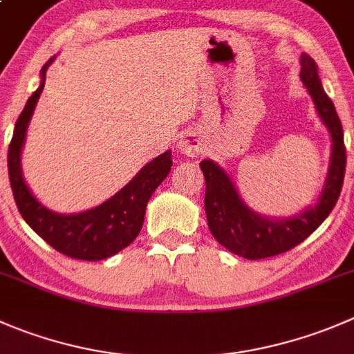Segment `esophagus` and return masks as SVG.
<instances>
[{
	"label": "esophagus",
	"instance_id": "obj_1",
	"mask_svg": "<svg viewBox=\"0 0 354 354\" xmlns=\"http://www.w3.org/2000/svg\"><path fill=\"white\" fill-rule=\"evenodd\" d=\"M202 140L198 138L197 133L187 131L180 136V142H178V150H180L183 156L187 157H195L201 152Z\"/></svg>",
	"mask_w": 354,
	"mask_h": 354
}]
</instances>
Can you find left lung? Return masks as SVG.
<instances>
[{"instance_id": "obj_1", "label": "left lung", "mask_w": 354, "mask_h": 354, "mask_svg": "<svg viewBox=\"0 0 354 354\" xmlns=\"http://www.w3.org/2000/svg\"><path fill=\"white\" fill-rule=\"evenodd\" d=\"M301 81L311 95L322 122L330 133L332 152L327 178L315 205L290 218H268L252 211L240 197L232 178L214 160L204 159L205 216L212 236L230 252L245 259H264L296 247L325 221L341 194L346 171V147L341 119L322 86L318 67L310 55H301Z\"/></svg>"}]
</instances>
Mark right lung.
Wrapping results in <instances>:
<instances>
[{
	"label": "right lung",
	"mask_w": 354,
	"mask_h": 354,
	"mask_svg": "<svg viewBox=\"0 0 354 354\" xmlns=\"http://www.w3.org/2000/svg\"><path fill=\"white\" fill-rule=\"evenodd\" d=\"M53 60L55 57H51L41 68L39 88L27 100L13 129L8 149V174L13 198L27 225L58 252L74 259H107L138 236L147 204L173 166L171 150L145 164L126 187L97 207L77 214H58L41 204L24 180L20 156L26 142L27 126L44 88L46 71Z\"/></svg>",
	"instance_id": "1"
}]
</instances>
